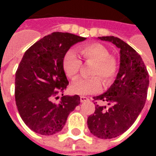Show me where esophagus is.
<instances>
[{"label": "esophagus", "mask_w": 156, "mask_h": 156, "mask_svg": "<svg viewBox=\"0 0 156 156\" xmlns=\"http://www.w3.org/2000/svg\"><path fill=\"white\" fill-rule=\"evenodd\" d=\"M87 100H89V99H88L87 97H86V96H80V101L82 103L86 102V101H87Z\"/></svg>", "instance_id": "1"}]
</instances>
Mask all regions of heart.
<instances>
[{"label": "heart", "mask_w": 156, "mask_h": 156, "mask_svg": "<svg viewBox=\"0 0 156 156\" xmlns=\"http://www.w3.org/2000/svg\"><path fill=\"white\" fill-rule=\"evenodd\" d=\"M80 52L87 62L94 63L91 74L99 76L105 84H110L116 78L118 71V63L115 57L110 56L108 49L100 44H91L83 46ZM82 61L74 51L69 50L63 58V68L70 78H74L79 72ZM99 77L90 78H78L71 85V90L77 95H85L99 92L102 87Z\"/></svg>", "instance_id": "heart-1"}]
</instances>
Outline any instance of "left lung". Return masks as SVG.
I'll return each mask as SVG.
<instances>
[{"mask_svg":"<svg viewBox=\"0 0 156 156\" xmlns=\"http://www.w3.org/2000/svg\"><path fill=\"white\" fill-rule=\"evenodd\" d=\"M98 38L120 49L116 80L106 92L94 97L95 101H106L111 107L106 109V106L95 104V112L87 118L88 129L93 135L109 139L125 133L140 114L147 96L149 74L140 55L128 44L114 36Z\"/></svg>","mask_w":156,"mask_h":156,"instance_id":"8db88e82","label":"left lung"}]
</instances>
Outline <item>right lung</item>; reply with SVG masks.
Listing matches in <instances>:
<instances>
[{"label": "right lung", "instance_id": "add662e5", "mask_svg": "<svg viewBox=\"0 0 156 156\" xmlns=\"http://www.w3.org/2000/svg\"><path fill=\"white\" fill-rule=\"evenodd\" d=\"M86 38L53 32L28 48L15 73V100L24 123L35 133L52 135L63 129L69 114L80 104L79 95H63L69 85L63 58L71 46Z\"/></svg>", "mask_w": 156, "mask_h": 156}]
</instances>
